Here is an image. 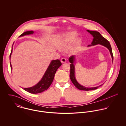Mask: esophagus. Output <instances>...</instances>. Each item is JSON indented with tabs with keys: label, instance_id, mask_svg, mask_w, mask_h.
<instances>
[{
	"label": "esophagus",
	"instance_id": "esophagus-1",
	"mask_svg": "<svg viewBox=\"0 0 126 126\" xmlns=\"http://www.w3.org/2000/svg\"><path fill=\"white\" fill-rule=\"evenodd\" d=\"M66 62V59H65V58H63L61 59V62H62V63H65Z\"/></svg>",
	"mask_w": 126,
	"mask_h": 126
}]
</instances>
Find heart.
Listing matches in <instances>:
<instances>
[{"label": "heart", "instance_id": "b5f03b06", "mask_svg": "<svg viewBox=\"0 0 126 126\" xmlns=\"http://www.w3.org/2000/svg\"><path fill=\"white\" fill-rule=\"evenodd\" d=\"M77 34L75 32H71L67 34L66 36L61 38L57 43V46L61 50H64L67 48L72 42L75 39ZM81 43L80 39H77L74 42L73 45L69 49V53H75L78 49V47Z\"/></svg>", "mask_w": 126, "mask_h": 126}]
</instances>
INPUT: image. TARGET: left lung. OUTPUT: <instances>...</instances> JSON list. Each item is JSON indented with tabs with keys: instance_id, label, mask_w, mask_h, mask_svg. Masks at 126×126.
I'll use <instances>...</instances> for the list:
<instances>
[{
	"instance_id": "obj_1",
	"label": "left lung",
	"mask_w": 126,
	"mask_h": 126,
	"mask_svg": "<svg viewBox=\"0 0 126 126\" xmlns=\"http://www.w3.org/2000/svg\"><path fill=\"white\" fill-rule=\"evenodd\" d=\"M87 31L89 32L91 35H92L93 37H94L93 41L91 44V45H88V47L92 46H95L96 45H101L105 47H107L109 49L110 54L111 55L112 61L113 62V56L112 52V49L110 45V43L108 41L107 39H106L104 37L102 36L100 33L96 31H92L87 30ZM75 61V56L74 55H72L69 58V61L71 63L70 64V78L71 79V80L72 81V83L73 84L77 87L78 89L80 90H83V91H90V90H94L97 89L99 87L101 86L102 85H100L99 86L94 87H86L85 86H83L80 84L78 83L77 79H76L75 77V68L74 65V62Z\"/></svg>"
}]
</instances>
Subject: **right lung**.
<instances>
[{
	"label": "right lung",
	"instance_id": "right-lung-1",
	"mask_svg": "<svg viewBox=\"0 0 126 126\" xmlns=\"http://www.w3.org/2000/svg\"><path fill=\"white\" fill-rule=\"evenodd\" d=\"M34 33V32L32 31H28L24 32L21 34L19 37L25 36L27 35L32 34ZM13 52V46L12 47V51L10 55V61L11 59V55ZM11 68L12 69V66L10 62ZM62 63L59 60H52L50 62L48 67H47L46 72L45 73L43 77L35 85L29 87V88H24V90L32 94H38L44 92L47 90L50 86L52 81L54 79L55 74L59 67L61 66Z\"/></svg>",
	"mask_w": 126,
	"mask_h": 126
}]
</instances>
